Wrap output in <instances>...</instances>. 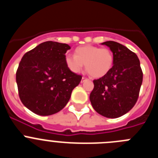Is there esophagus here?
<instances>
[{
	"mask_svg": "<svg viewBox=\"0 0 158 158\" xmlns=\"http://www.w3.org/2000/svg\"><path fill=\"white\" fill-rule=\"evenodd\" d=\"M86 80V77H82V80H81V82H83L84 81Z\"/></svg>",
	"mask_w": 158,
	"mask_h": 158,
	"instance_id": "1",
	"label": "esophagus"
}]
</instances>
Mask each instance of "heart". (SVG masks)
Returning <instances> with one entry per match:
<instances>
[{
  "mask_svg": "<svg viewBox=\"0 0 158 158\" xmlns=\"http://www.w3.org/2000/svg\"><path fill=\"white\" fill-rule=\"evenodd\" d=\"M65 62L68 69L74 73H78L85 65L92 77L100 78L109 72L113 64V55L110 50L92 45H86L76 48L74 56L67 54Z\"/></svg>",
  "mask_w": 158,
  "mask_h": 158,
  "instance_id": "obj_1",
  "label": "heart"
}]
</instances>
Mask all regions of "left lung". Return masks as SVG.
<instances>
[{
    "instance_id": "left-lung-1",
    "label": "left lung",
    "mask_w": 158,
    "mask_h": 158,
    "mask_svg": "<svg viewBox=\"0 0 158 158\" xmlns=\"http://www.w3.org/2000/svg\"><path fill=\"white\" fill-rule=\"evenodd\" d=\"M102 45L113 53V66L105 76L93 81L89 99L96 112L115 118L125 115L136 104L143 73L139 58L127 47L114 41Z\"/></svg>"
}]
</instances>
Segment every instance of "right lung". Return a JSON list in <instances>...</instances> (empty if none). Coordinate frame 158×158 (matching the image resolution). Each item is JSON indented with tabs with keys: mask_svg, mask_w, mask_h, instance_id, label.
I'll return each instance as SVG.
<instances>
[{
	"mask_svg": "<svg viewBox=\"0 0 158 158\" xmlns=\"http://www.w3.org/2000/svg\"><path fill=\"white\" fill-rule=\"evenodd\" d=\"M68 44L47 41L24 54L16 71L19 99L40 115L58 112L67 104L82 77L71 72L65 62Z\"/></svg>",
	"mask_w": 158,
	"mask_h": 158,
	"instance_id": "obj_1",
	"label": "right lung"
}]
</instances>
